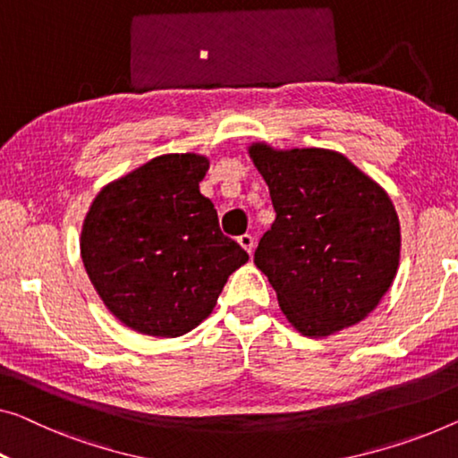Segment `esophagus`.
<instances>
[{
    "instance_id": "esophagus-1",
    "label": "esophagus",
    "mask_w": 458,
    "mask_h": 458,
    "mask_svg": "<svg viewBox=\"0 0 458 458\" xmlns=\"http://www.w3.org/2000/svg\"><path fill=\"white\" fill-rule=\"evenodd\" d=\"M238 244L249 252V255H252V250H255V238H252L250 234H242L238 236Z\"/></svg>"
}]
</instances>
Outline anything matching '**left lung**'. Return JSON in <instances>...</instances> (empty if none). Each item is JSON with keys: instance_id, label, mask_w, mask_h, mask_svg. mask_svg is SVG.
Segmentation results:
<instances>
[{"instance_id": "8db88e82", "label": "left lung", "mask_w": 458, "mask_h": 458, "mask_svg": "<svg viewBox=\"0 0 458 458\" xmlns=\"http://www.w3.org/2000/svg\"><path fill=\"white\" fill-rule=\"evenodd\" d=\"M249 156L276 209L255 265L285 318L317 339L364 320L399 269L401 226L391 197L333 149L257 141Z\"/></svg>"}]
</instances>
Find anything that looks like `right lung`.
Listing matches in <instances>:
<instances>
[{
	"label": "right lung",
	"instance_id": "obj_1",
	"mask_svg": "<svg viewBox=\"0 0 458 458\" xmlns=\"http://www.w3.org/2000/svg\"><path fill=\"white\" fill-rule=\"evenodd\" d=\"M201 154H164L94 197L80 236L88 277L129 329L181 337L206 320L230 273L249 261L224 236L199 182Z\"/></svg>",
	"mask_w": 458,
	"mask_h": 458
}]
</instances>
